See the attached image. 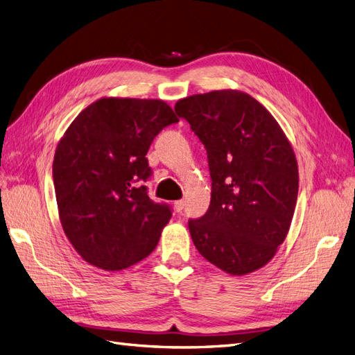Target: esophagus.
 <instances>
[{
  "label": "esophagus",
  "instance_id": "34e87169",
  "mask_svg": "<svg viewBox=\"0 0 355 355\" xmlns=\"http://www.w3.org/2000/svg\"><path fill=\"white\" fill-rule=\"evenodd\" d=\"M185 207V201L184 200H178V201H175V209H176V211H182V209Z\"/></svg>",
  "mask_w": 355,
  "mask_h": 355
}]
</instances>
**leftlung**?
Returning a JSON list of instances; mask_svg holds the SVG:
<instances>
[{"mask_svg":"<svg viewBox=\"0 0 355 355\" xmlns=\"http://www.w3.org/2000/svg\"><path fill=\"white\" fill-rule=\"evenodd\" d=\"M207 151L211 200L191 219L202 257L231 275L265 266L287 237L297 200V161L280 124L240 90H213L176 102Z\"/></svg>","mask_w":355,"mask_h":355,"instance_id":"left-lung-1","label":"left lung"}]
</instances>
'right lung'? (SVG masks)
<instances>
[{
  "label": "right lung",
  "instance_id": "1",
  "mask_svg": "<svg viewBox=\"0 0 355 355\" xmlns=\"http://www.w3.org/2000/svg\"><path fill=\"white\" fill-rule=\"evenodd\" d=\"M178 121L164 101L102 98L62 136L53 159L59 219L85 262L120 271L157 247L171 210L142 185L151 176L146 153Z\"/></svg>",
  "mask_w": 355,
  "mask_h": 355
}]
</instances>
